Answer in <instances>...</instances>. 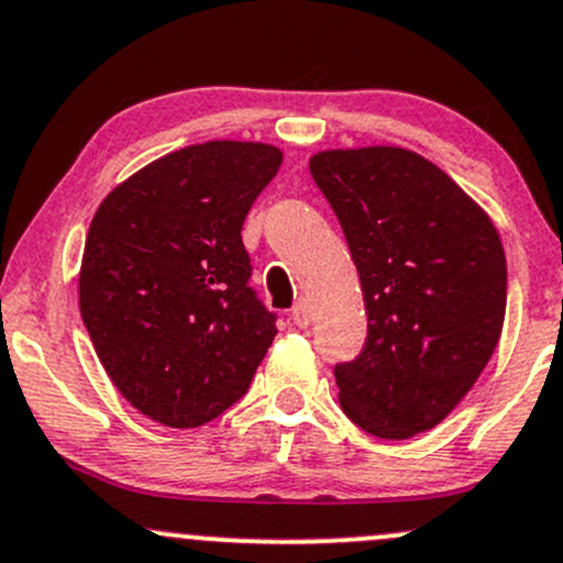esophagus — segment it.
Masks as SVG:
<instances>
[{
	"label": "esophagus",
	"instance_id": "34e87169",
	"mask_svg": "<svg viewBox=\"0 0 563 563\" xmlns=\"http://www.w3.org/2000/svg\"><path fill=\"white\" fill-rule=\"evenodd\" d=\"M291 318H294V323H297V327H301L305 329L307 323L312 321V310H310V301H305V299H299L297 305H294V310H291Z\"/></svg>",
	"mask_w": 563,
	"mask_h": 563
}]
</instances>
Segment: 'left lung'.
Returning a JSON list of instances; mask_svg holds the SVG:
<instances>
[{
  "instance_id": "8db88e82",
  "label": "left lung",
  "mask_w": 563,
  "mask_h": 563,
  "mask_svg": "<svg viewBox=\"0 0 563 563\" xmlns=\"http://www.w3.org/2000/svg\"><path fill=\"white\" fill-rule=\"evenodd\" d=\"M312 180L361 277L364 351L336 364L340 405L380 440L434 429L470 394L507 310L499 232L451 175L407 147L321 151Z\"/></svg>"
}]
</instances>
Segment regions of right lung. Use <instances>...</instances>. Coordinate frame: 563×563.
<instances>
[{
	"instance_id": "right-lung-1",
	"label": "right lung",
	"mask_w": 563,
	"mask_h": 563,
	"mask_svg": "<svg viewBox=\"0 0 563 563\" xmlns=\"http://www.w3.org/2000/svg\"><path fill=\"white\" fill-rule=\"evenodd\" d=\"M280 164L266 142L188 145L118 183L93 212L80 316L112 386L151 421L218 418L275 340L240 232Z\"/></svg>"
}]
</instances>
